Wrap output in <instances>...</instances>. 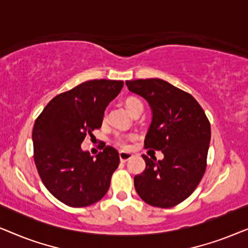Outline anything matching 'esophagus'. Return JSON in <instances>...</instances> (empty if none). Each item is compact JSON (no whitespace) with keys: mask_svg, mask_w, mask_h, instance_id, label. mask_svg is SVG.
Returning <instances> with one entry per match:
<instances>
[{"mask_svg":"<svg viewBox=\"0 0 248 248\" xmlns=\"http://www.w3.org/2000/svg\"><path fill=\"white\" fill-rule=\"evenodd\" d=\"M132 157H133V155L130 154V152H125V151H121V152H120V159H121V161L125 162V161L130 160V159H131Z\"/></svg>","mask_w":248,"mask_h":248,"instance_id":"1","label":"esophagus"}]
</instances>
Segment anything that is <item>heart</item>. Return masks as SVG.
<instances>
[{
    "mask_svg": "<svg viewBox=\"0 0 248 248\" xmlns=\"http://www.w3.org/2000/svg\"><path fill=\"white\" fill-rule=\"evenodd\" d=\"M141 101L138 99V98H134V97H130L127 98L126 101H125V105H126L127 109L131 111L134 109L135 107L138 106V105H140ZM135 138L134 134H116L115 135V143H116L117 145H120V147L122 148H126V144L127 142L130 140H133V139Z\"/></svg>",
    "mask_w": 248,
    "mask_h": 248,
    "instance_id": "1",
    "label": "heart"
}]
</instances>
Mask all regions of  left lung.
I'll list each match as a JSON object with an SVG mask.
<instances>
[{"instance_id":"8db88e82","label":"left lung","mask_w":248,"mask_h":248,"mask_svg":"<svg viewBox=\"0 0 248 248\" xmlns=\"http://www.w3.org/2000/svg\"><path fill=\"white\" fill-rule=\"evenodd\" d=\"M152 109L144 148L160 150L162 160L142 155L145 169L134 177L138 194L149 205L171 208L194 192L206 168L211 127L195 98L161 79L126 81Z\"/></svg>"}]
</instances>
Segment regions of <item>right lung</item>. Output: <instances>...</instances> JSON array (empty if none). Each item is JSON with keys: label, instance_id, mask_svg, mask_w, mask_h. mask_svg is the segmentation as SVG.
<instances>
[{"label": "right lung", "instance_id": "1", "mask_svg": "<svg viewBox=\"0 0 248 248\" xmlns=\"http://www.w3.org/2000/svg\"><path fill=\"white\" fill-rule=\"evenodd\" d=\"M123 81L90 80L54 97L37 117L32 130L33 160L50 194L64 204L82 208L106 194L120 165L114 148L103 144L93 158L82 151L87 135L100 128L108 104Z\"/></svg>", "mask_w": 248, "mask_h": 248}]
</instances>
